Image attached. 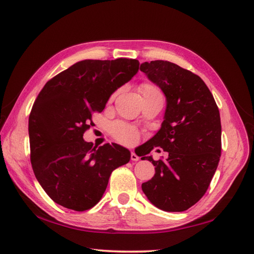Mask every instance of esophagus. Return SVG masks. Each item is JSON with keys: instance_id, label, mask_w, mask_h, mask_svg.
Returning <instances> with one entry per match:
<instances>
[{"instance_id": "esophagus-1", "label": "esophagus", "mask_w": 254, "mask_h": 254, "mask_svg": "<svg viewBox=\"0 0 254 254\" xmlns=\"http://www.w3.org/2000/svg\"><path fill=\"white\" fill-rule=\"evenodd\" d=\"M131 160L132 161H138L139 160V158H138V156L135 154V152H131Z\"/></svg>"}]
</instances>
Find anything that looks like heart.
I'll use <instances>...</instances> for the list:
<instances>
[{
	"mask_svg": "<svg viewBox=\"0 0 254 254\" xmlns=\"http://www.w3.org/2000/svg\"><path fill=\"white\" fill-rule=\"evenodd\" d=\"M140 93L141 96L144 95H161L160 92H159L158 88L151 84H143L140 86ZM111 132H113L114 136L118 139L122 141V143L132 145L138 138V134L135 131L134 128L131 127L123 125V123H115V125L111 127Z\"/></svg>",
	"mask_w": 254,
	"mask_h": 254,
	"instance_id": "obj_1",
	"label": "heart"
}]
</instances>
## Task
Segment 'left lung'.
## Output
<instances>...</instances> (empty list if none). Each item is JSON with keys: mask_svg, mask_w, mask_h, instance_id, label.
<instances>
[{"mask_svg": "<svg viewBox=\"0 0 254 254\" xmlns=\"http://www.w3.org/2000/svg\"><path fill=\"white\" fill-rule=\"evenodd\" d=\"M139 69L167 99L161 127L145 143L144 156L155 147L169 152L164 161H155L152 156L141 158L154 164L156 171L141 190L160 210L185 211L202 198L219 166L220 111L197 74L167 61L145 62Z\"/></svg>", "mask_w": 254, "mask_h": 254, "instance_id": "1", "label": "left lung"}]
</instances>
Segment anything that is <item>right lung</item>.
I'll return each mask as SVG.
<instances>
[{"label":"right lung","mask_w":254,"mask_h":254,"mask_svg":"<svg viewBox=\"0 0 254 254\" xmlns=\"http://www.w3.org/2000/svg\"><path fill=\"white\" fill-rule=\"evenodd\" d=\"M137 60H85L50 80L29 117L31 164L50 198L74 211L94 207L110 174L131 159L118 144L94 146L83 139L92 113L103 111L110 96L137 73Z\"/></svg>","instance_id":"obj_1"}]
</instances>
